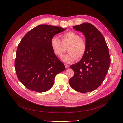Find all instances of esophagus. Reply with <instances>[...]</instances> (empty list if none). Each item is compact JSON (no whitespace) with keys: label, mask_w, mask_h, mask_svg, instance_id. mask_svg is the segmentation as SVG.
Here are the masks:
<instances>
[{"label":"esophagus","mask_w":123,"mask_h":123,"mask_svg":"<svg viewBox=\"0 0 123 123\" xmlns=\"http://www.w3.org/2000/svg\"><path fill=\"white\" fill-rule=\"evenodd\" d=\"M65 65V67H66V68H68L69 67V66L68 65V64H64Z\"/></svg>","instance_id":"esophagus-1"}]
</instances>
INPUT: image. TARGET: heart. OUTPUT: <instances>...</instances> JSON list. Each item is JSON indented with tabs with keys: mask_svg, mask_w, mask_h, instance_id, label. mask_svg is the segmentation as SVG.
Returning a JSON list of instances; mask_svg holds the SVG:
<instances>
[{
	"mask_svg": "<svg viewBox=\"0 0 123 123\" xmlns=\"http://www.w3.org/2000/svg\"><path fill=\"white\" fill-rule=\"evenodd\" d=\"M61 37L62 41L57 37H52L50 45L54 53L59 56H62L68 46V52L62 57L64 62L72 63L76 58L80 59L84 56L86 50V44L84 39L80 37L78 33L68 31L62 34Z\"/></svg>",
	"mask_w": 123,
	"mask_h": 123,
	"instance_id": "1",
	"label": "heart"
}]
</instances>
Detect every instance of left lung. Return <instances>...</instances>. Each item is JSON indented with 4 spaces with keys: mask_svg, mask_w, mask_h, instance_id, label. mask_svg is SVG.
Wrapping results in <instances>:
<instances>
[{
    "mask_svg": "<svg viewBox=\"0 0 123 123\" xmlns=\"http://www.w3.org/2000/svg\"><path fill=\"white\" fill-rule=\"evenodd\" d=\"M73 27L84 34L86 50L79 62L70 66L74 74L69 83L75 91L85 93L101 85L109 68L111 57L106 40L94 26L83 23Z\"/></svg>",
    "mask_w": 123,
    "mask_h": 123,
    "instance_id": "obj_1",
    "label": "left lung"
}]
</instances>
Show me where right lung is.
I'll list each match as a JSON object with an SVG mask.
<instances>
[{"label":"right lung","instance_id":"obj_1","mask_svg":"<svg viewBox=\"0 0 123 123\" xmlns=\"http://www.w3.org/2000/svg\"><path fill=\"white\" fill-rule=\"evenodd\" d=\"M66 29L39 25L28 31L18 44L14 67L17 78L29 90L43 92L49 90L55 76L64 71V64L55 54L50 40Z\"/></svg>","mask_w":123,"mask_h":123}]
</instances>
